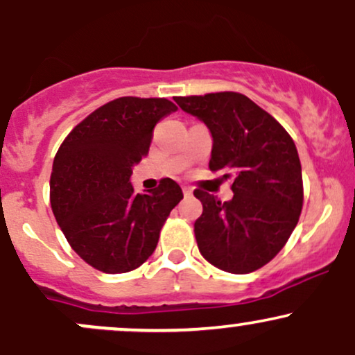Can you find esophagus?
<instances>
[{
  "label": "esophagus",
  "mask_w": 355,
  "mask_h": 355,
  "mask_svg": "<svg viewBox=\"0 0 355 355\" xmlns=\"http://www.w3.org/2000/svg\"><path fill=\"white\" fill-rule=\"evenodd\" d=\"M183 195H185V197H191V195H193V190L190 189V187H183Z\"/></svg>",
  "instance_id": "esophagus-1"
}]
</instances>
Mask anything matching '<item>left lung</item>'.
Masks as SVG:
<instances>
[{
    "label": "left lung",
    "instance_id": "left-lung-1",
    "mask_svg": "<svg viewBox=\"0 0 355 355\" xmlns=\"http://www.w3.org/2000/svg\"><path fill=\"white\" fill-rule=\"evenodd\" d=\"M175 101L210 130L211 172L234 178L229 202L193 191L203 205L195 222L198 250L220 270L254 272L282 250L302 211V168L294 140L274 116L240 93L177 96Z\"/></svg>",
    "mask_w": 355,
    "mask_h": 355
}]
</instances>
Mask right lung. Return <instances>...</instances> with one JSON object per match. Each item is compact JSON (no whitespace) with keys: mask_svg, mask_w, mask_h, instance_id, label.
Segmentation results:
<instances>
[{"mask_svg":"<svg viewBox=\"0 0 355 355\" xmlns=\"http://www.w3.org/2000/svg\"><path fill=\"white\" fill-rule=\"evenodd\" d=\"M177 112L166 98L121 96L85 118L61 144L50 180L51 209L85 262L105 274L135 270L157 248L166 217L183 198L172 178L148 193L130 183L153 128Z\"/></svg>","mask_w":355,"mask_h":355,"instance_id":"1","label":"right lung"}]
</instances>
